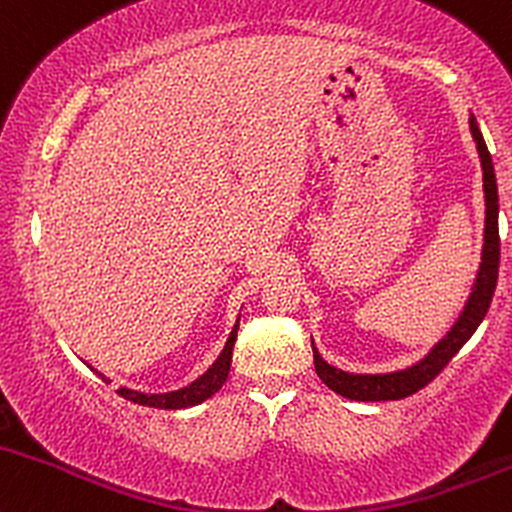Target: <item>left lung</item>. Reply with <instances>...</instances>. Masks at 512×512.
Here are the masks:
<instances>
[{"instance_id":"1","label":"left lung","mask_w":512,"mask_h":512,"mask_svg":"<svg viewBox=\"0 0 512 512\" xmlns=\"http://www.w3.org/2000/svg\"><path fill=\"white\" fill-rule=\"evenodd\" d=\"M469 128H472L476 149L481 157V169H484V193H486V229H484V254H481V268L476 275V283L472 295H469L467 307H464L462 317L452 326L450 333L435 346L426 358L418 365L409 367L401 372H389V375H348V372L336 370L314 348V367H317L319 380L326 387L333 389L336 394L346 396L353 401H396L406 399V396L416 394L435 377L445 370V365L459 353V348L472 338V333L479 329L484 321L488 307H491L493 292H496L498 280V263H501V237H498V186L496 174H493V162L488 147L481 135L479 125L474 118H469Z\"/></svg>"}]
</instances>
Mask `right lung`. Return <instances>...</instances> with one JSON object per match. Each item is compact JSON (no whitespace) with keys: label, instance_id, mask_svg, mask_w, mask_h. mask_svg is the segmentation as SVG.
Listing matches in <instances>:
<instances>
[{"label":"right lung","instance_id":"1","mask_svg":"<svg viewBox=\"0 0 512 512\" xmlns=\"http://www.w3.org/2000/svg\"><path fill=\"white\" fill-rule=\"evenodd\" d=\"M237 329H239V321L234 326L232 336H229L225 350L220 353V358L215 360V365L205 372L200 380H195L191 387L179 389V392H171V394H140V392H132V389L120 387L118 394L123 399L132 401V404H140V406H152V409H188V406L200 404V401L210 399L212 394L220 392L222 384L227 382L229 375V365H232V350H234V341H237ZM101 380L106 377L101 375Z\"/></svg>","mask_w":512,"mask_h":512}]
</instances>
